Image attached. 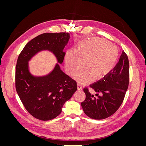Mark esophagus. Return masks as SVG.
Listing matches in <instances>:
<instances>
[{"label": "esophagus", "mask_w": 146, "mask_h": 146, "mask_svg": "<svg viewBox=\"0 0 146 146\" xmlns=\"http://www.w3.org/2000/svg\"><path fill=\"white\" fill-rule=\"evenodd\" d=\"M77 90H78L80 91V90H82V85H80V83H78V84H77Z\"/></svg>", "instance_id": "esophagus-1"}]
</instances>
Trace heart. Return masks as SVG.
<instances>
[{"mask_svg": "<svg viewBox=\"0 0 146 146\" xmlns=\"http://www.w3.org/2000/svg\"><path fill=\"white\" fill-rule=\"evenodd\" d=\"M119 53L117 48L105 39L93 38L78 44L75 50H68L64 55V66L67 73L74 76L85 67L75 79L82 84L90 83L96 79L107 77L115 68Z\"/></svg>", "mask_w": 146, "mask_h": 146, "instance_id": "1", "label": "heart"}]
</instances>
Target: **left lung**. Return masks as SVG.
I'll list each match as a JSON object with an SVG mask.
<instances>
[{
    "mask_svg": "<svg viewBox=\"0 0 146 146\" xmlns=\"http://www.w3.org/2000/svg\"><path fill=\"white\" fill-rule=\"evenodd\" d=\"M129 83V62L125 52H122L119 63L113 71L102 80L91 85L97 93L91 94L84 89L85 101L81 105L86 115L93 119H104L111 116L120 107L124 99Z\"/></svg>",
    "mask_w": 146,
    "mask_h": 146,
    "instance_id": "obj_1",
    "label": "left lung"
}]
</instances>
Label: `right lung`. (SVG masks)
I'll list each match as a JSON object with an SVG mask.
<instances>
[{
	"mask_svg": "<svg viewBox=\"0 0 146 146\" xmlns=\"http://www.w3.org/2000/svg\"><path fill=\"white\" fill-rule=\"evenodd\" d=\"M69 33H47L33 38L25 45L17 58L16 66V89L27 111L34 117L49 121L61 113L66 101L77 91V83L61 70L69 40ZM47 50L54 55L57 63L48 74L34 76L29 61L39 52Z\"/></svg>",
	"mask_w": 146,
	"mask_h": 146,
	"instance_id": "obj_1",
	"label": "right lung"
}]
</instances>
